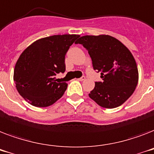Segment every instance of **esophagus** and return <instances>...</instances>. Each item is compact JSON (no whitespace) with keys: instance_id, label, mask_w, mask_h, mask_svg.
I'll list each match as a JSON object with an SVG mask.
<instances>
[{"instance_id":"esophagus-1","label":"esophagus","mask_w":154,"mask_h":154,"mask_svg":"<svg viewBox=\"0 0 154 154\" xmlns=\"http://www.w3.org/2000/svg\"><path fill=\"white\" fill-rule=\"evenodd\" d=\"M78 79L79 81H83V80H85V79H86V77H85V76H82V77H80V78Z\"/></svg>"}]
</instances>
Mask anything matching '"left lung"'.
<instances>
[{"label":"left lung","mask_w":154,"mask_h":154,"mask_svg":"<svg viewBox=\"0 0 154 154\" xmlns=\"http://www.w3.org/2000/svg\"><path fill=\"white\" fill-rule=\"evenodd\" d=\"M82 44L91 58L94 70L101 72L89 97L102 107L112 109L123 104L134 91L138 71L132 53L116 38L108 35H83Z\"/></svg>","instance_id":"8db88e82"}]
</instances>
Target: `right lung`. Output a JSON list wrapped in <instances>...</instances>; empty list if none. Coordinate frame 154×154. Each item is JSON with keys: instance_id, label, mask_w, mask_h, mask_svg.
<instances>
[{"instance_id": "obj_1", "label": "right lung", "mask_w": 154, "mask_h": 154, "mask_svg": "<svg viewBox=\"0 0 154 154\" xmlns=\"http://www.w3.org/2000/svg\"><path fill=\"white\" fill-rule=\"evenodd\" d=\"M79 35H55L36 40L20 56L13 80L19 94L31 105L47 107L63 95L67 83L55 75L65 71V55Z\"/></svg>"}]
</instances>
